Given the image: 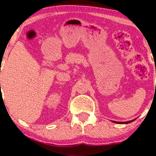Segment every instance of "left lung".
Returning <instances> with one entry per match:
<instances>
[{"instance_id": "8db88e82", "label": "left lung", "mask_w": 156, "mask_h": 156, "mask_svg": "<svg viewBox=\"0 0 156 156\" xmlns=\"http://www.w3.org/2000/svg\"><path fill=\"white\" fill-rule=\"evenodd\" d=\"M134 120H135V119H133V120H130V121H128V122H115V121H114V122L118 123V124H128V123L132 122H133Z\"/></svg>"}]
</instances>
